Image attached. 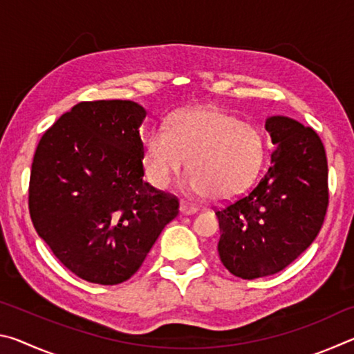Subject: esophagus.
I'll return each instance as SVG.
<instances>
[{
  "label": "esophagus",
  "mask_w": 354,
  "mask_h": 354,
  "mask_svg": "<svg viewBox=\"0 0 354 354\" xmlns=\"http://www.w3.org/2000/svg\"><path fill=\"white\" fill-rule=\"evenodd\" d=\"M196 212V206L192 205V203L187 201H181L179 203V214L181 215H190Z\"/></svg>",
  "instance_id": "esophagus-1"
}]
</instances>
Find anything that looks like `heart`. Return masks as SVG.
I'll use <instances>...</instances> for the list:
<instances>
[{"label":"heart","instance_id":"1","mask_svg":"<svg viewBox=\"0 0 354 354\" xmlns=\"http://www.w3.org/2000/svg\"><path fill=\"white\" fill-rule=\"evenodd\" d=\"M262 159L259 131L221 111H179L167 131L154 128L143 137V169L156 189L169 187L187 160L185 187L211 200L241 194L257 175Z\"/></svg>","mask_w":354,"mask_h":354}]
</instances>
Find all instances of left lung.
I'll return each mask as SVG.
<instances>
[{
	"label": "left lung",
	"instance_id": "8db88e82",
	"mask_svg": "<svg viewBox=\"0 0 354 354\" xmlns=\"http://www.w3.org/2000/svg\"><path fill=\"white\" fill-rule=\"evenodd\" d=\"M274 145L259 184L218 209V256L232 274L254 279L292 263L319 234L328 207V162L313 128L286 115L266 120Z\"/></svg>",
	"mask_w": 354,
	"mask_h": 354
}]
</instances>
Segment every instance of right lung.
Returning <instances> with one entry per match:
<instances>
[{
    "label": "right lung",
    "instance_id": "obj_1",
    "mask_svg": "<svg viewBox=\"0 0 354 354\" xmlns=\"http://www.w3.org/2000/svg\"><path fill=\"white\" fill-rule=\"evenodd\" d=\"M145 107L129 100L84 101L35 149L29 214L40 239L70 272L113 286L139 270L178 200L143 181Z\"/></svg>",
    "mask_w": 354,
    "mask_h": 354
}]
</instances>
